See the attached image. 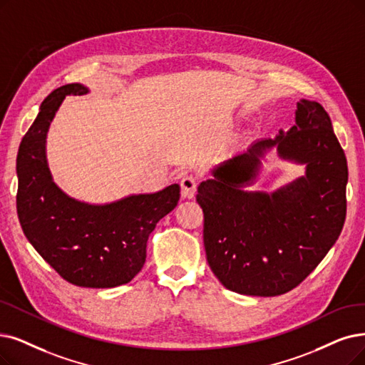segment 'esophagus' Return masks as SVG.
Returning a JSON list of instances; mask_svg holds the SVG:
<instances>
[{
	"instance_id": "obj_1",
	"label": "esophagus",
	"mask_w": 365,
	"mask_h": 365,
	"mask_svg": "<svg viewBox=\"0 0 365 365\" xmlns=\"http://www.w3.org/2000/svg\"><path fill=\"white\" fill-rule=\"evenodd\" d=\"M181 185V196L184 199H193L196 195V188H197V181L193 177V175H184L180 181Z\"/></svg>"
}]
</instances>
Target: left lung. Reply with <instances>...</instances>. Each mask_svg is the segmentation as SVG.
I'll list each match as a JSON object with an SVG mask.
<instances>
[{"label": "left lung", "mask_w": 365, "mask_h": 365, "mask_svg": "<svg viewBox=\"0 0 365 365\" xmlns=\"http://www.w3.org/2000/svg\"><path fill=\"white\" fill-rule=\"evenodd\" d=\"M275 146L306 173L271 194L249 192ZM347 162L327 110L299 100L295 125L260 139L211 169L197 187L203 245L214 275L241 295L277 297L297 287L339 240L346 218Z\"/></svg>", "instance_id": "8db88e82"}]
</instances>
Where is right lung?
<instances>
[{
  "label": "right lung",
  "mask_w": 365,
  "mask_h": 365,
  "mask_svg": "<svg viewBox=\"0 0 365 365\" xmlns=\"http://www.w3.org/2000/svg\"><path fill=\"white\" fill-rule=\"evenodd\" d=\"M88 93L82 83H68L43 100L18 151L16 207L26 240L64 280L105 289L132 282L142 269L150 233L178 205L180 185L96 205L53 182L46 157L51 123L66 96Z\"/></svg>",
  "instance_id": "obj_1"
}]
</instances>
